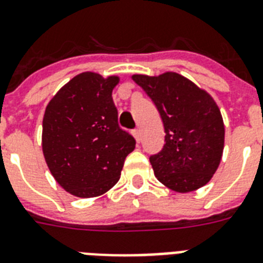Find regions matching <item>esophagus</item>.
I'll return each instance as SVG.
<instances>
[{
	"mask_svg": "<svg viewBox=\"0 0 263 263\" xmlns=\"http://www.w3.org/2000/svg\"><path fill=\"white\" fill-rule=\"evenodd\" d=\"M133 136H134V138H136L137 142H139V141H141V132H139V129L133 130Z\"/></svg>",
	"mask_w": 263,
	"mask_h": 263,
	"instance_id": "1",
	"label": "esophagus"
}]
</instances>
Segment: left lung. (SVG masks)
I'll list each match as a JSON object with an SVG mask.
<instances>
[{
    "label": "left lung",
    "instance_id": "left-lung-1",
    "mask_svg": "<svg viewBox=\"0 0 263 263\" xmlns=\"http://www.w3.org/2000/svg\"><path fill=\"white\" fill-rule=\"evenodd\" d=\"M133 80L152 99L164 126L163 148L150 157L158 180L182 194L205 185L224 148V122L215 100L175 72L133 75Z\"/></svg>",
    "mask_w": 263,
    "mask_h": 263
}]
</instances>
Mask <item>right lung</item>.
Wrapping results in <instances>:
<instances>
[{
  "label": "right lung",
  "mask_w": 263,
  "mask_h": 263,
  "mask_svg": "<svg viewBox=\"0 0 263 263\" xmlns=\"http://www.w3.org/2000/svg\"><path fill=\"white\" fill-rule=\"evenodd\" d=\"M117 76L83 72L52 97L43 117L42 148L58 183L78 197L105 194L120 180L136 139L118 125L111 92Z\"/></svg>",
  "instance_id": "1"
}]
</instances>
